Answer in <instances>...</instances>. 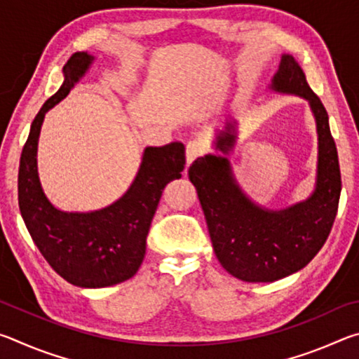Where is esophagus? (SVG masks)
Here are the masks:
<instances>
[{"label":"esophagus","instance_id":"34e87169","mask_svg":"<svg viewBox=\"0 0 359 359\" xmlns=\"http://www.w3.org/2000/svg\"><path fill=\"white\" fill-rule=\"evenodd\" d=\"M205 151H208V145H205V142L193 139V141L187 144V165H191L196 158L203 156Z\"/></svg>","mask_w":359,"mask_h":359}]
</instances>
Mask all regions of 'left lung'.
Masks as SVG:
<instances>
[{"label": "left lung", "instance_id": "left-lung-1", "mask_svg": "<svg viewBox=\"0 0 359 359\" xmlns=\"http://www.w3.org/2000/svg\"><path fill=\"white\" fill-rule=\"evenodd\" d=\"M272 88L306 98L317 120V188L306 203L278 212L258 208L234 184L226 158L208 155L188 169L218 261L245 282H274L311 263L331 233L342 188L327 112L291 55L282 57ZM233 144L234 125L229 123L218 136L217 149L226 154Z\"/></svg>", "mask_w": 359, "mask_h": 359}]
</instances>
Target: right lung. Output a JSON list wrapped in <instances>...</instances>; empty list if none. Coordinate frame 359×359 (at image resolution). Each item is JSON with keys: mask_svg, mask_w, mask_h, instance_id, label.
Segmentation results:
<instances>
[{"mask_svg": "<svg viewBox=\"0 0 359 359\" xmlns=\"http://www.w3.org/2000/svg\"><path fill=\"white\" fill-rule=\"evenodd\" d=\"M93 57L72 53L63 66L65 82L36 115L19 168V208L36 247L66 282L83 288H102L125 282L141 266L150 223L165 187L182 177L185 147L171 142L147 147L130 190L117 203L90 214H68L47 201L38 177L36 150L42 120L88 69Z\"/></svg>", "mask_w": 359, "mask_h": 359, "instance_id": "1", "label": "right lung"}]
</instances>
